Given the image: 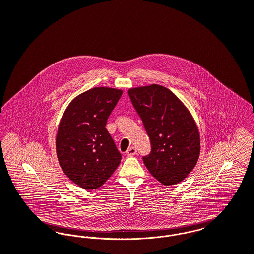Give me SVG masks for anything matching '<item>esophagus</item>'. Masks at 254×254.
I'll return each mask as SVG.
<instances>
[{
    "label": "esophagus",
    "instance_id": "1",
    "mask_svg": "<svg viewBox=\"0 0 254 254\" xmlns=\"http://www.w3.org/2000/svg\"><path fill=\"white\" fill-rule=\"evenodd\" d=\"M127 155H128V156H133L135 155L136 153H137V149L134 147H131V148H129V149L127 150Z\"/></svg>",
    "mask_w": 254,
    "mask_h": 254
}]
</instances>
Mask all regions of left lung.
<instances>
[{
  "label": "left lung",
  "mask_w": 254,
  "mask_h": 254,
  "mask_svg": "<svg viewBox=\"0 0 254 254\" xmlns=\"http://www.w3.org/2000/svg\"><path fill=\"white\" fill-rule=\"evenodd\" d=\"M128 96L150 141L144 164L164 185L182 181L194 169L200 150L190 112L172 91L160 85L129 89Z\"/></svg>",
  "instance_id": "obj_1"
}]
</instances>
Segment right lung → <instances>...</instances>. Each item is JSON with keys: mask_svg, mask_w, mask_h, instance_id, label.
I'll return each mask as SVG.
<instances>
[{"mask_svg": "<svg viewBox=\"0 0 254 254\" xmlns=\"http://www.w3.org/2000/svg\"><path fill=\"white\" fill-rule=\"evenodd\" d=\"M122 90L96 87L75 98L60 121L57 153L64 174L83 189H97L111 177L122 155L105 128Z\"/></svg>", "mask_w": 254, "mask_h": 254, "instance_id": "1", "label": "right lung"}]
</instances>
